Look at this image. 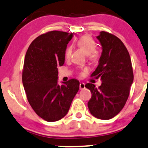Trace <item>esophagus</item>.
Segmentation results:
<instances>
[{"label": "esophagus", "mask_w": 148, "mask_h": 148, "mask_svg": "<svg viewBox=\"0 0 148 148\" xmlns=\"http://www.w3.org/2000/svg\"><path fill=\"white\" fill-rule=\"evenodd\" d=\"M84 88H85V84L84 83L82 82L79 84V89L82 90V89H84Z\"/></svg>", "instance_id": "obj_1"}]
</instances>
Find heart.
<instances>
[{
    "label": "heart",
    "instance_id": "1",
    "mask_svg": "<svg viewBox=\"0 0 148 148\" xmlns=\"http://www.w3.org/2000/svg\"><path fill=\"white\" fill-rule=\"evenodd\" d=\"M77 45L79 48H81L88 55L89 59L92 61L97 60L100 57V50L98 48L95 47V42L94 39L89 35H84L81 36L77 41ZM73 51L72 46H68L65 50V57L66 59H69L71 56ZM86 69H82L79 71V75L82 76L84 72L86 71Z\"/></svg>",
    "mask_w": 148,
    "mask_h": 148
}]
</instances>
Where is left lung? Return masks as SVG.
<instances>
[{"label":"left lung","mask_w":148,"mask_h":148,"mask_svg":"<svg viewBox=\"0 0 148 148\" xmlns=\"http://www.w3.org/2000/svg\"><path fill=\"white\" fill-rule=\"evenodd\" d=\"M97 39L102 53L91 77H100L102 82L98 88L91 83L85 85L92 95L88 107L95 117L109 120L122 110L127 100L134 80L132 65L129 52L119 38L102 31Z\"/></svg>","instance_id":"obj_1"}]
</instances>
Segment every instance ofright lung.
Instances as JSON below:
<instances>
[{"label": "right lung", "mask_w": 148, "mask_h": 148, "mask_svg": "<svg viewBox=\"0 0 148 148\" xmlns=\"http://www.w3.org/2000/svg\"><path fill=\"white\" fill-rule=\"evenodd\" d=\"M72 33L50 31L29 45L22 71V81L29 105L48 122L59 121L69 112L79 88L77 79L57 84V67L64 64L65 50Z\"/></svg>", "instance_id": "obj_1"}]
</instances>
